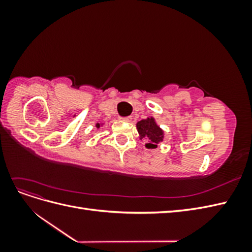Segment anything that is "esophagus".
<instances>
[{
	"mask_svg": "<svg viewBox=\"0 0 252 252\" xmlns=\"http://www.w3.org/2000/svg\"><path fill=\"white\" fill-rule=\"evenodd\" d=\"M122 120H123L124 122H130L132 120V118L131 117H126V118H123Z\"/></svg>",
	"mask_w": 252,
	"mask_h": 252,
	"instance_id": "1",
	"label": "esophagus"
}]
</instances>
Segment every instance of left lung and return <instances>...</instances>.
I'll return each instance as SVG.
<instances>
[{
    "label": "left lung",
    "instance_id": "obj_1",
    "mask_svg": "<svg viewBox=\"0 0 252 252\" xmlns=\"http://www.w3.org/2000/svg\"><path fill=\"white\" fill-rule=\"evenodd\" d=\"M136 128L140 134V139H145L147 142L145 146L148 149H154L158 147V144L161 143L164 139V131L156 123V120L150 117L142 120L136 123Z\"/></svg>",
    "mask_w": 252,
    "mask_h": 252
}]
</instances>
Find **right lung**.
<instances>
[{
	"label": "right lung",
	"instance_id": "obj_1",
	"mask_svg": "<svg viewBox=\"0 0 252 252\" xmlns=\"http://www.w3.org/2000/svg\"><path fill=\"white\" fill-rule=\"evenodd\" d=\"M100 126H101V124H100V123H96V125H95V127H96V128H100Z\"/></svg>",
	"mask_w": 252,
	"mask_h": 252
}]
</instances>
